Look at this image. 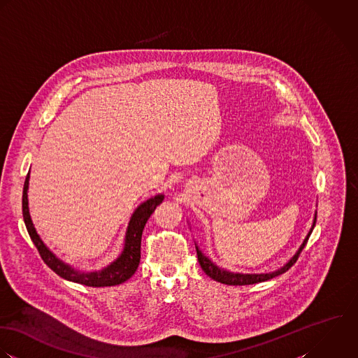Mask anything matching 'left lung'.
Wrapping results in <instances>:
<instances>
[{"label":"left lung","mask_w":358,"mask_h":358,"mask_svg":"<svg viewBox=\"0 0 358 358\" xmlns=\"http://www.w3.org/2000/svg\"><path fill=\"white\" fill-rule=\"evenodd\" d=\"M315 220H317V215L314 217V222H313V227H311L310 232H308L307 236L304 238V241H303V243L300 245L299 250L294 253V256L286 263L284 267L278 268L277 271H273V273H268V274H239V273H229V271H227V270H224V268L217 267L209 257H206V256L202 253V250L198 248V245H195V248H196V255H198V262H199L202 270H203L212 280H215L217 282H221V284H225V285H253V284H259V282L268 281V280H271V278H275V277L284 274V273H286V271L296 263V260L299 259L301 250L304 249V246H306V243H307V241H308V238H310V235H311V232H313V229H314V227H315Z\"/></svg>","instance_id":"1"}]
</instances>
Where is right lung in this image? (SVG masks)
<instances>
[{
	"mask_svg": "<svg viewBox=\"0 0 358 358\" xmlns=\"http://www.w3.org/2000/svg\"><path fill=\"white\" fill-rule=\"evenodd\" d=\"M29 178L30 173H27L24 185H23V196H22V212H23V220L27 228V232L36 245L41 259L44 263L59 277L64 280L72 281L76 284L81 285L92 286V287H101V286H115L119 284H123L129 278L134 275V273L138 268L140 259H141V238H143V231L148 218L155 212L156 206H159L164 196L163 195H156L146 202L141 203L136 212L131 215L127 231H126V238H124V248L122 255L110 263L108 267H105L101 271H92V273H85V271H77L69 264H65L62 260H59L41 241L38 236L31 217L29 213V199H27V189H29Z\"/></svg>",
	"mask_w": 358,
	"mask_h": 358,
	"instance_id": "obj_1",
	"label": "right lung"
}]
</instances>
